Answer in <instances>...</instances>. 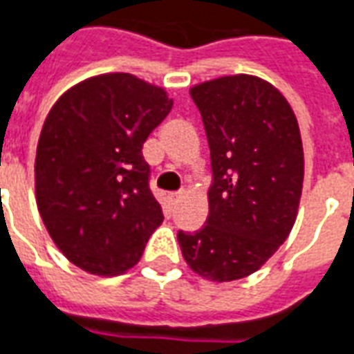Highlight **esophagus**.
<instances>
[{
	"mask_svg": "<svg viewBox=\"0 0 354 354\" xmlns=\"http://www.w3.org/2000/svg\"><path fill=\"white\" fill-rule=\"evenodd\" d=\"M167 198H169V204H177V202H179V198H181V192H169V196H167Z\"/></svg>",
	"mask_w": 354,
	"mask_h": 354,
	"instance_id": "1",
	"label": "esophagus"
}]
</instances>
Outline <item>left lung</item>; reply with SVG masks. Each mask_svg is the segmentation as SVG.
<instances>
[{
	"instance_id": "8db88e82",
	"label": "left lung",
	"mask_w": 354,
	"mask_h": 354,
	"mask_svg": "<svg viewBox=\"0 0 354 354\" xmlns=\"http://www.w3.org/2000/svg\"><path fill=\"white\" fill-rule=\"evenodd\" d=\"M208 136L209 212L194 233L179 231L183 258L212 281L254 274L289 237L303 192L301 131L270 82L233 75L191 88Z\"/></svg>"
}]
</instances>
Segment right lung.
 Returning <instances> with one entry per match:
<instances>
[{
	"label": "right lung",
	"mask_w": 354,
	"mask_h": 354,
	"mask_svg": "<svg viewBox=\"0 0 354 354\" xmlns=\"http://www.w3.org/2000/svg\"><path fill=\"white\" fill-rule=\"evenodd\" d=\"M171 107L160 86L107 73L75 84L46 117L36 204L53 243L84 272H127L163 221L142 145Z\"/></svg>",
	"instance_id": "obj_1"
}]
</instances>
